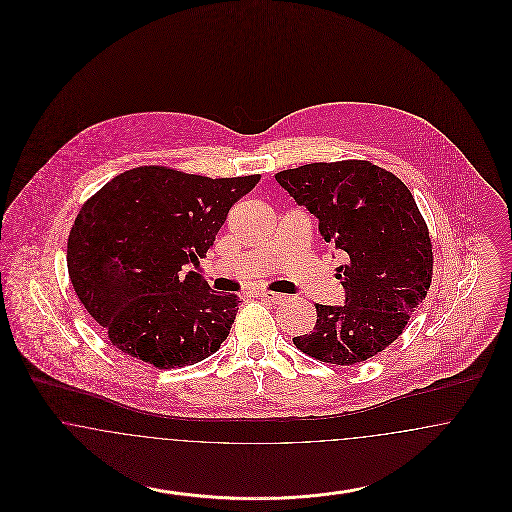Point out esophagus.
Segmentation results:
<instances>
[{"label": "esophagus", "instance_id": "1", "mask_svg": "<svg viewBox=\"0 0 512 512\" xmlns=\"http://www.w3.org/2000/svg\"><path fill=\"white\" fill-rule=\"evenodd\" d=\"M259 297H263V299H268V301H272V303H284L286 299H288V295H284V293H274V292H259L257 293Z\"/></svg>", "mask_w": 512, "mask_h": 512}]
</instances>
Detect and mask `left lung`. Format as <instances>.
Returning <instances> with one entry per match:
<instances>
[{"label": "left lung", "mask_w": 512, "mask_h": 512, "mask_svg": "<svg viewBox=\"0 0 512 512\" xmlns=\"http://www.w3.org/2000/svg\"><path fill=\"white\" fill-rule=\"evenodd\" d=\"M276 182L318 219L324 242L345 257V305H315L311 334L297 349L330 365H357L397 340L432 284V240L413 194L370 161L311 163Z\"/></svg>", "instance_id": "1"}]
</instances>
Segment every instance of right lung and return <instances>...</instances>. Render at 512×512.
<instances>
[{
    "mask_svg": "<svg viewBox=\"0 0 512 512\" xmlns=\"http://www.w3.org/2000/svg\"><path fill=\"white\" fill-rule=\"evenodd\" d=\"M259 174L209 178L169 167L122 172L76 215L67 267L109 341L155 368L194 365L228 338L240 299L194 272Z\"/></svg>",
    "mask_w": 512,
    "mask_h": 512,
    "instance_id": "right-lung-1",
    "label": "right lung"
}]
</instances>
